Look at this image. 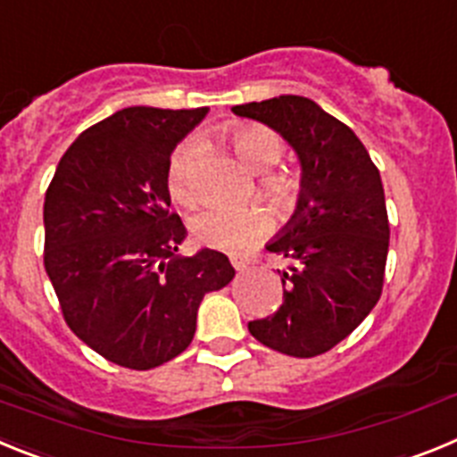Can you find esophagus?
<instances>
[{
    "label": "esophagus",
    "instance_id": "esophagus-1",
    "mask_svg": "<svg viewBox=\"0 0 457 457\" xmlns=\"http://www.w3.org/2000/svg\"><path fill=\"white\" fill-rule=\"evenodd\" d=\"M228 258H231V265L236 270H247L249 268V256H247V253L233 252V253H228Z\"/></svg>",
    "mask_w": 457,
    "mask_h": 457
}]
</instances>
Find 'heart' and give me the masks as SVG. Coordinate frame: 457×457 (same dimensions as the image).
Instances as JSON below:
<instances>
[{"label": "heart", "mask_w": 457, "mask_h": 457, "mask_svg": "<svg viewBox=\"0 0 457 457\" xmlns=\"http://www.w3.org/2000/svg\"><path fill=\"white\" fill-rule=\"evenodd\" d=\"M224 139L231 144L233 153L242 164L261 176V187L278 204H288L297 194V183L288 173L274 171V164L281 160L284 144L265 125L258 123H228L221 128ZM194 164H196V146L180 144L173 151L167 169V187L171 199L180 205L196 204V183H194ZM270 228L268 210L261 205L247 208H210L199 212L192 221L194 237L205 247L236 249L247 247L249 242L263 236Z\"/></svg>", "instance_id": "heart-1"}]
</instances>
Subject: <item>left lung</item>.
<instances>
[{"label":"left lung","instance_id":"8db88e82","mask_svg":"<svg viewBox=\"0 0 457 457\" xmlns=\"http://www.w3.org/2000/svg\"><path fill=\"white\" fill-rule=\"evenodd\" d=\"M233 114L265 123L297 153V208L268 252L284 302L277 313L249 322L256 341L290 357H316L353 334L378 304L389 252L385 187L369 151L348 125L313 100L278 96L236 104Z\"/></svg>","mask_w":457,"mask_h":457}]
</instances>
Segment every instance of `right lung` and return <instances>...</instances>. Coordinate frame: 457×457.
<instances>
[{
  "label": "right lung",
  "instance_id": "1",
  "mask_svg": "<svg viewBox=\"0 0 457 457\" xmlns=\"http://www.w3.org/2000/svg\"><path fill=\"white\" fill-rule=\"evenodd\" d=\"M205 114L120 109L72 141L46 192V272L66 325L125 369L179 357L205 293L236 277L215 249L176 256L187 231L169 212V160Z\"/></svg>",
  "mask_w": 457,
  "mask_h": 457
}]
</instances>
